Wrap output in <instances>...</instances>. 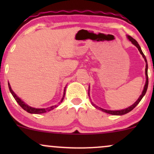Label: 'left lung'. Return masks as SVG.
<instances>
[{
	"label": "left lung",
	"mask_w": 154,
	"mask_h": 154,
	"mask_svg": "<svg viewBox=\"0 0 154 154\" xmlns=\"http://www.w3.org/2000/svg\"><path fill=\"white\" fill-rule=\"evenodd\" d=\"M128 38L129 40H130V41H131V42H132V43L133 44V45H135V46L137 48V49H138V51H140V53L141 55H142L143 57L144 58L145 61H146V85H145V87H144L143 91L142 94H141V95H140V96L139 97V98H138V99H137V101H136L135 103H134V104H132V105L131 106H130V107L127 108V109H122V110H119V111H111V110H106V109H101V108L96 106H95L94 104L93 103V105L94 106H95V108H97V109H99L100 110L103 111H104V112H106V113H108V114H112V115H123V114H127V113H128V112H130V111H131L132 110V109H133L134 108H135V107L136 106H137V104L139 103V102L140 101L141 99H142L144 95H145V94H146V91H147V89H148V63H147V60H146V56H145V55L143 54V51H142V50H141L139 44L137 43V42L136 41V40H135V39L132 38V37H130V36H128ZM88 94H89V93H88Z\"/></svg>",
	"instance_id": "left-lung-1"
}]
</instances>
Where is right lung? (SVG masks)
<instances>
[{
  "instance_id": "1",
  "label": "right lung",
  "mask_w": 154,
  "mask_h": 154,
  "mask_svg": "<svg viewBox=\"0 0 154 154\" xmlns=\"http://www.w3.org/2000/svg\"><path fill=\"white\" fill-rule=\"evenodd\" d=\"M8 88H9V91H10L11 93V94L14 96V98L16 101H17V103H19V105L20 106L22 107V109H24V110L27 111V112L30 113V114H43V113H45V112H47V111H50L51 110H53V109L57 107L58 105H59V104H60L61 103V102L63 101V98H64V96H65V91H66V89H64V93H63L62 99H61V102H59V103L58 104V105L52 106L46 108V109H35V108H32L31 106H29L26 105V104L24 103V102H23L22 100H21L20 98H19V97L15 94L14 93V91L11 90V88L9 83H8Z\"/></svg>"
}]
</instances>
